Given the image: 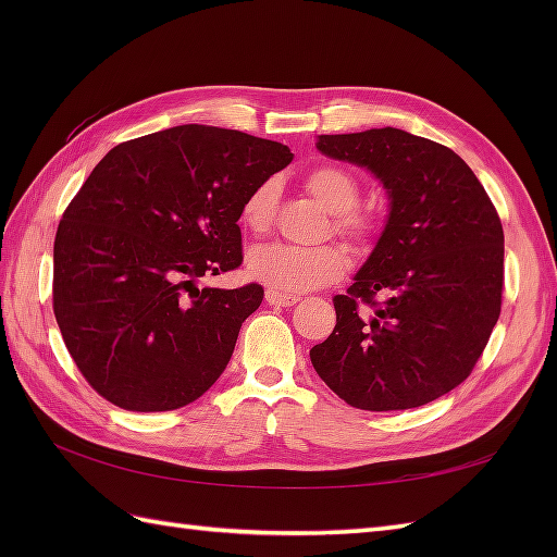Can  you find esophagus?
Listing matches in <instances>:
<instances>
[{"label": "esophagus", "instance_id": "1", "mask_svg": "<svg viewBox=\"0 0 557 557\" xmlns=\"http://www.w3.org/2000/svg\"><path fill=\"white\" fill-rule=\"evenodd\" d=\"M265 301L272 306H294L299 299L297 297H289V294H280V292H265Z\"/></svg>", "mask_w": 557, "mask_h": 557}]
</instances>
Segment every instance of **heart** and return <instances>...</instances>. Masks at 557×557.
Instances as JSON below:
<instances>
[{"label": "heart", "instance_id": "obj_1", "mask_svg": "<svg viewBox=\"0 0 557 557\" xmlns=\"http://www.w3.org/2000/svg\"><path fill=\"white\" fill-rule=\"evenodd\" d=\"M306 186L313 198L325 210L335 215V230L349 236H366L371 224L359 215V184L354 176L335 168V164H321L306 174ZM277 186L275 182L258 184L242 203V224L253 234L270 230L272 215H275ZM349 268V253L337 244L323 246H292V244H263L256 246L246 256V272L260 285L280 294H301L315 287L330 285L339 280Z\"/></svg>", "mask_w": 557, "mask_h": 557}]
</instances>
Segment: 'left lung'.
I'll return each instance as SVG.
<instances>
[{"instance_id": "8db88e82", "label": "left lung", "mask_w": 557, "mask_h": 557, "mask_svg": "<svg viewBox=\"0 0 557 557\" xmlns=\"http://www.w3.org/2000/svg\"><path fill=\"white\" fill-rule=\"evenodd\" d=\"M323 156L369 170L389 212L311 363L347 405L413 409L474 369L503 304L505 236L476 174L435 140L369 128L318 136Z\"/></svg>"}]
</instances>
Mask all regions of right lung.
I'll return each instance as SVG.
<instances>
[{
    "instance_id": "right-lung-1",
    "label": "right lung",
    "mask_w": 557,
    "mask_h": 557,
    "mask_svg": "<svg viewBox=\"0 0 557 557\" xmlns=\"http://www.w3.org/2000/svg\"><path fill=\"white\" fill-rule=\"evenodd\" d=\"M292 150L184 124L112 148L64 210L54 318L78 371L128 411H172L227 369L263 287H198L242 265V203Z\"/></svg>"
}]
</instances>
